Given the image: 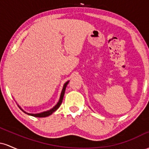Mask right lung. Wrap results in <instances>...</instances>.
Instances as JSON below:
<instances>
[{
    "instance_id": "right-lung-1",
    "label": "right lung",
    "mask_w": 149,
    "mask_h": 149,
    "mask_svg": "<svg viewBox=\"0 0 149 149\" xmlns=\"http://www.w3.org/2000/svg\"><path fill=\"white\" fill-rule=\"evenodd\" d=\"M69 80H68L67 82H66V83H64V85H63V88H62V90H61V95H60V97H59V100L58 101V102L56 104L55 106H54V107L52 108L51 109H49V110H47L46 111H43V112H41V113H26L23 110V109H22L21 107H19V105L17 104V106L22 111H24L25 113H27L28 115L29 116H34V117H38V118H43V117H47V116H50L51 114H52L53 113H54L55 111H57L58 109V108L60 107L61 102H62V100H63V98H64V92H65V90H66V86H67L68 83H69Z\"/></svg>"
}]
</instances>
